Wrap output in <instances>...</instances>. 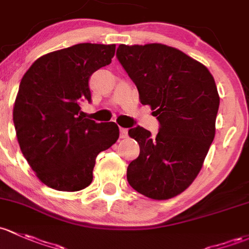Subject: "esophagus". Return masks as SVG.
<instances>
[{"mask_svg":"<svg viewBox=\"0 0 249 249\" xmlns=\"http://www.w3.org/2000/svg\"><path fill=\"white\" fill-rule=\"evenodd\" d=\"M127 137V129L125 127H120V138H126Z\"/></svg>","mask_w":249,"mask_h":249,"instance_id":"esophagus-1","label":"esophagus"}]
</instances>
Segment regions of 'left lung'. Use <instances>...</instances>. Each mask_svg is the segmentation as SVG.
Masks as SVG:
<instances>
[{"instance_id":"obj_1","label":"left lung","mask_w":249,"mask_h":249,"mask_svg":"<svg viewBox=\"0 0 249 249\" xmlns=\"http://www.w3.org/2000/svg\"><path fill=\"white\" fill-rule=\"evenodd\" d=\"M117 58L141 103L160 122L155 137L142 126L129 130L140 155L127 167V181L145 197L169 199L197 178L214 138L219 95L213 76L200 62L163 44H120Z\"/></svg>"}]
</instances>
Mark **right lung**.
<instances>
[{"mask_svg": "<svg viewBox=\"0 0 249 249\" xmlns=\"http://www.w3.org/2000/svg\"><path fill=\"white\" fill-rule=\"evenodd\" d=\"M116 45L83 43L39 57L25 72L13 109L18 142L43 184L75 192L89 186L99 153L119 138L116 123L81 112L90 75L108 65Z\"/></svg>", "mask_w": 249, "mask_h": 249, "instance_id": "1", "label": "right lung"}]
</instances>
